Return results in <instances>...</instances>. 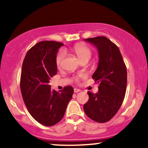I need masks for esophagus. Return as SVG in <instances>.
I'll use <instances>...</instances> for the list:
<instances>
[{
  "label": "esophagus",
  "instance_id": "1",
  "mask_svg": "<svg viewBox=\"0 0 148 148\" xmlns=\"http://www.w3.org/2000/svg\"><path fill=\"white\" fill-rule=\"evenodd\" d=\"M74 92L77 93V92H81V90L78 89V88H74Z\"/></svg>",
  "mask_w": 148,
  "mask_h": 148
}]
</instances>
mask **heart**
I'll list each match as a JSON object with an SVG mask.
<instances>
[{
  "label": "heart",
  "mask_w": 148,
  "mask_h": 148,
  "mask_svg": "<svg viewBox=\"0 0 148 148\" xmlns=\"http://www.w3.org/2000/svg\"><path fill=\"white\" fill-rule=\"evenodd\" d=\"M72 51L77 56L79 59L81 61L84 60H89L91 56L92 51L89 47L87 45H82V44H78V45H74L72 48ZM64 58V51H60L58 53L56 58V62L58 67H60L62 64V61ZM84 76L83 74H79L77 77L76 78V81H79V78Z\"/></svg>",
  "instance_id": "b5f03b06"
}]
</instances>
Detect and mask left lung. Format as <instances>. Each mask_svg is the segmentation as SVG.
<instances>
[{"mask_svg":"<svg viewBox=\"0 0 148 148\" xmlns=\"http://www.w3.org/2000/svg\"><path fill=\"white\" fill-rule=\"evenodd\" d=\"M99 52V63L92 78L99 84L97 93L88 91L85 113L97 123L109 121L120 109L127 89V67L119 48L106 37L86 39Z\"/></svg>","mask_w":148,"mask_h":148,"instance_id":"8db88e82","label":"left lung"}]
</instances>
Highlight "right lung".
Masks as SVG:
<instances>
[{"label":"right lung","mask_w":148,"mask_h":148,"mask_svg":"<svg viewBox=\"0 0 148 148\" xmlns=\"http://www.w3.org/2000/svg\"><path fill=\"white\" fill-rule=\"evenodd\" d=\"M63 45L54 41L38 42L27 52L22 64L20 88L23 101L32 117L47 127L62 120L74 93L72 86L58 92L49 85L57 73L56 58Z\"/></svg>","instance_id":"add662e5"}]
</instances>
